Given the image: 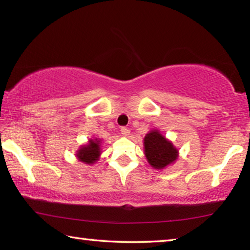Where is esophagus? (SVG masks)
I'll return each mask as SVG.
<instances>
[{"label":"esophagus","mask_w":250,"mask_h":250,"mask_svg":"<svg viewBox=\"0 0 250 250\" xmlns=\"http://www.w3.org/2000/svg\"><path fill=\"white\" fill-rule=\"evenodd\" d=\"M120 131H121V134L125 135V137H126V135H129V133H130V130L128 128H125V126H122V128L120 129Z\"/></svg>","instance_id":"esophagus-1"}]
</instances>
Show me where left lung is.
Wrapping results in <instances>:
<instances>
[{
  "instance_id": "obj_1",
  "label": "left lung",
  "mask_w": 250,
  "mask_h": 250,
  "mask_svg": "<svg viewBox=\"0 0 250 250\" xmlns=\"http://www.w3.org/2000/svg\"><path fill=\"white\" fill-rule=\"evenodd\" d=\"M145 155L150 166L156 170H163L172 166L179 158V150L172 141L167 139L159 130H151L143 139Z\"/></svg>"
}]
</instances>
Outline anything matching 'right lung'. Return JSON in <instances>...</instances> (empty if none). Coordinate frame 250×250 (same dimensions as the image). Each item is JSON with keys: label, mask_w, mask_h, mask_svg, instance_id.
I'll list each match as a JSON object with an SVG mask.
<instances>
[{"label": "right lung", "mask_w": 250, "mask_h": 250, "mask_svg": "<svg viewBox=\"0 0 250 250\" xmlns=\"http://www.w3.org/2000/svg\"><path fill=\"white\" fill-rule=\"evenodd\" d=\"M101 155V140L98 138L89 139L87 145H83L76 151V158L88 166L95 164Z\"/></svg>", "instance_id": "1"}]
</instances>
